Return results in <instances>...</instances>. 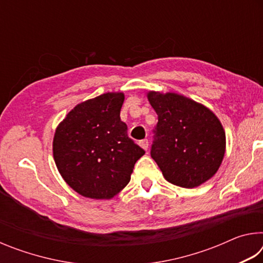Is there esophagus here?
Wrapping results in <instances>:
<instances>
[{
  "instance_id": "34e87169",
  "label": "esophagus",
  "mask_w": 263,
  "mask_h": 263,
  "mask_svg": "<svg viewBox=\"0 0 263 263\" xmlns=\"http://www.w3.org/2000/svg\"><path fill=\"white\" fill-rule=\"evenodd\" d=\"M139 145H140L141 147L144 148L145 151H147V148H148V140H147V139L140 140V141H139Z\"/></svg>"
}]
</instances>
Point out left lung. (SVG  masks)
Segmentation results:
<instances>
[{
    "instance_id": "1",
    "label": "left lung",
    "mask_w": 263,
    "mask_h": 263,
    "mask_svg": "<svg viewBox=\"0 0 263 263\" xmlns=\"http://www.w3.org/2000/svg\"><path fill=\"white\" fill-rule=\"evenodd\" d=\"M158 115L151 157L168 182L195 188L216 174L225 154V132L205 106L174 92H148Z\"/></svg>"
}]
</instances>
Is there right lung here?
<instances>
[{"mask_svg": "<svg viewBox=\"0 0 263 263\" xmlns=\"http://www.w3.org/2000/svg\"><path fill=\"white\" fill-rule=\"evenodd\" d=\"M123 92H106L78 104L57 127L53 157L70 188L89 198L110 199L131 180L145 151L121 121Z\"/></svg>", "mask_w": 263, "mask_h": 263, "instance_id": "right-lung-1", "label": "right lung"}]
</instances>
